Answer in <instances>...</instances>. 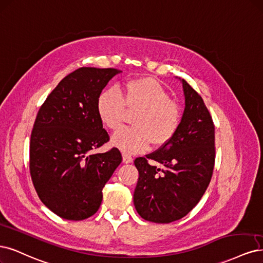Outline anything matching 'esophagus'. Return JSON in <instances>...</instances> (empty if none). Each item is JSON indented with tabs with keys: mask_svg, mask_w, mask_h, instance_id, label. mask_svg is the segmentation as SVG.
Segmentation results:
<instances>
[{
	"mask_svg": "<svg viewBox=\"0 0 263 263\" xmlns=\"http://www.w3.org/2000/svg\"><path fill=\"white\" fill-rule=\"evenodd\" d=\"M133 160L134 159L129 155H126V153H124V155H123V162L126 163V164H128V163H132Z\"/></svg>",
	"mask_w": 263,
	"mask_h": 263,
	"instance_id": "1",
	"label": "esophagus"
}]
</instances>
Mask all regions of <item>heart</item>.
Wrapping results in <instances>:
<instances>
[{"label":"heart","mask_w":263,"mask_h":263,"mask_svg":"<svg viewBox=\"0 0 263 263\" xmlns=\"http://www.w3.org/2000/svg\"><path fill=\"white\" fill-rule=\"evenodd\" d=\"M125 107L138 110L133 127L116 132L112 143L125 153H138L149 144L162 147L176 134L180 123L179 106L159 81L151 77L130 79L123 85L122 92L111 88L102 91L97 100V113L104 126L117 129L121 126Z\"/></svg>","instance_id":"heart-1"}]
</instances>
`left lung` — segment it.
<instances>
[{
  "instance_id": "8db88e82",
  "label": "left lung",
  "mask_w": 263,
  "mask_h": 263,
  "mask_svg": "<svg viewBox=\"0 0 263 263\" xmlns=\"http://www.w3.org/2000/svg\"><path fill=\"white\" fill-rule=\"evenodd\" d=\"M185 108L174 137L159 150L137 158L134 204L142 219L171 223L192 211L210 184L215 148L214 125L202 98L180 79ZM158 161L159 167L148 164Z\"/></svg>"
}]
</instances>
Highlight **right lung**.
<instances>
[{
    "label": "right lung",
    "mask_w": 263,
    "mask_h": 263,
    "mask_svg": "<svg viewBox=\"0 0 263 263\" xmlns=\"http://www.w3.org/2000/svg\"><path fill=\"white\" fill-rule=\"evenodd\" d=\"M115 68L80 67L63 78L38 112L30 137V175L42 203L63 219L85 220L102 202V189L122 155L91 151L110 137L97 100Z\"/></svg>",
    "instance_id": "1"
}]
</instances>
